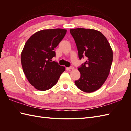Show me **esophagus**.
I'll list each match as a JSON object with an SVG mask.
<instances>
[{
	"instance_id": "esophagus-1",
	"label": "esophagus",
	"mask_w": 131,
	"mask_h": 131,
	"mask_svg": "<svg viewBox=\"0 0 131 131\" xmlns=\"http://www.w3.org/2000/svg\"><path fill=\"white\" fill-rule=\"evenodd\" d=\"M68 70H73L74 69V67H72V66H71V67H68Z\"/></svg>"
}]
</instances>
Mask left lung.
I'll return each instance as SVG.
<instances>
[{
    "label": "left lung",
    "instance_id": "1",
    "mask_svg": "<svg viewBox=\"0 0 131 131\" xmlns=\"http://www.w3.org/2000/svg\"><path fill=\"white\" fill-rule=\"evenodd\" d=\"M70 33L76 43L79 59L87 58L78 67L81 75L75 84L84 92H94L108 77L113 62L112 48L104 35L96 30L76 28Z\"/></svg>",
    "mask_w": 131,
    "mask_h": 131
}]
</instances>
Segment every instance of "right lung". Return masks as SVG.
<instances>
[{"label": "right lung", "instance_id": "obj_1", "mask_svg": "<svg viewBox=\"0 0 131 131\" xmlns=\"http://www.w3.org/2000/svg\"><path fill=\"white\" fill-rule=\"evenodd\" d=\"M67 30L52 29L34 33L25 43L21 53L22 69L30 84L35 89L46 91L56 84L64 67L51 59L54 51L64 37Z\"/></svg>", "mask_w": 131, "mask_h": 131}]
</instances>
